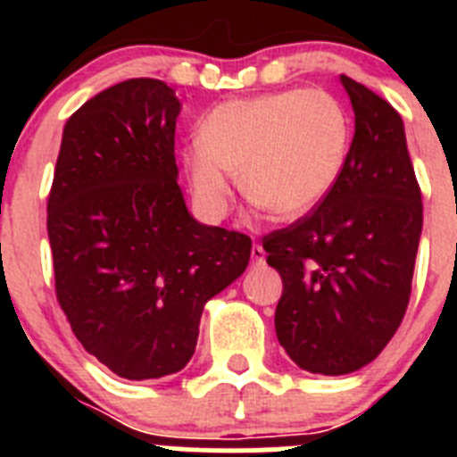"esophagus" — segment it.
Segmentation results:
<instances>
[{
    "instance_id": "34e87169",
    "label": "esophagus",
    "mask_w": 457,
    "mask_h": 457,
    "mask_svg": "<svg viewBox=\"0 0 457 457\" xmlns=\"http://www.w3.org/2000/svg\"><path fill=\"white\" fill-rule=\"evenodd\" d=\"M252 261L256 265L265 263V249L261 247V245H253V247H252Z\"/></svg>"
}]
</instances>
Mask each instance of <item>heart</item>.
Listing matches in <instances>:
<instances>
[{
  "instance_id": "obj_1",
  "label": "heart",
  "mask_w": 457,
  "mask_h": 457,
  "mask_svg": "<svg viewBox=\"0 0 457 457\" xmlns=\"http://www.w3.org/2000/svg\"><path fill=\"white\" fill-rule=\"evenodd\" d=\"M350 146V119L322 88H288L231 100L201 123L183 153L194 199L221 217L240 171L249 199L278 220L300 217L332 192Z\"/></svg>"
}]
</instances>
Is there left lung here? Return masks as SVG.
<instances>
[{"mask_svg": "<svg viewBox=\"0 0 457 457\" xmlns=\"http://www.w3.org/2000/svg\"><path fill=\"white\" fill-rule=\"evenodd\" d=\"M354 137L332 192L286 228L263 236L284 293L277 338L300 369L345 375L373 361L410 304L423 226L421 187L401 114L341 75Z\"/></svg>", "mask_w": 457, "mask_h": 457, "instance_id": "obj_1", "label": "left lung"}]
</instances>
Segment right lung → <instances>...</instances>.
Segmentation results:
<instances>
[{
  "label": "right lung",
  "instance_id": "obj_1",
  "mask_svg": "<svg viewBox=\"0 0 457 457\" xmlns=\"http://www.w3.org/2000/svg\"><path fill=\"white\" fill-rule=\"evenodd\" d=\"M180 103L125 79L68 119L47 196L54 290L84 350L125 379L179 373L205 302L249 263L252 240L185 208L173 155Z\"/></svg>",
  "mask_w": 457,
  "mask_h": 457
}]
</instances>
